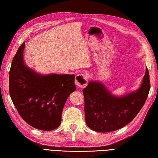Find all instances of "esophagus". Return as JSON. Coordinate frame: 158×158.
Wrapping results in <instances>:
<instances>
[{
    "mask_svg": "<svg viewBox=\"0 0 158 158\" xmlns=\"http://www.w3.org/2000/svg\"><path fill=\"white\" fill-rule=\"evenodd\" d=\"M75 83L78 87H85L88 83V77L84 73L77 74L75 79Z\"/></svg>",
    "mask_w": 158,
    "mask_h": 158,
    "instance_id": "esophagus-1",
    "label": "esophagus"
}]
</instances>
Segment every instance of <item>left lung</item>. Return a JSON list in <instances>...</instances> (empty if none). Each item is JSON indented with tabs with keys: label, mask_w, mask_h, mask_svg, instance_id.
Segmentation results:
<instances>
[{
	"label": "left lung",
	"mask_w": 158,
	"mask_h": 158,
	"mask_svg": "<svg viewBox=\"0 0 158 158\" xmlns=\"http://www.w3.org/2000/svg\"><path fill=\"white\" fill-rule=\"evenodd\" d=\"M150 90L149 73L137 89L121 96L113 94L103 82L92 80L82 90L87 126L99 132L117 131L134 119L144 105Z\"/></svg>",
	"instance_id": "8db88e82"
}]
</instances>
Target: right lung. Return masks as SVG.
<instances>
[{"label":"right lung","instance_id":"right-lung-1","mask_svg":"<svg viewBox=\"0 0 158 158\" xmlns=\"http://www.w3.org/2000/svg\"><path fill=\"white\" fill-rule=\"evenodd\" d=\"M25 44L14 57L9 74L10 95L22 118L36 129L59 127L69 96L76 91L75 75L41 74L23 60Z\"/></svg>","mask_w":158,"mask_h":158}]
</instances>
